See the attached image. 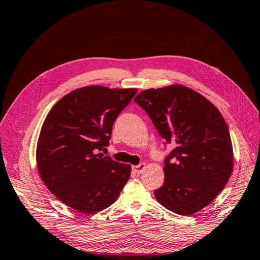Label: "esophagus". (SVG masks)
Here are the masks:
<instances>
[{"label":"esophagus","mask_w":260,"mask_h":260,"mask_svg":"<svg viewBox=\"0 0 260 260\" xmlns=\"http://www.w3.org/2000/svg\"><path fill=\"white\" fill-rule=\"evenodd\" d=\"M145 169H146V164H140L139 166H134V167H132V170H134L136 174H138V175L142 174V172L145 171Z\"/></svg>","instance_id":"esophagus-1"}]
</instances>
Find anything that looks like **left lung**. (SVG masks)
I'll list each match as a JSON object with an SVG mask.
<instances>
[{"instance_id":"obj_1","label":"left lung","mask_w":260,"mask_h":260,"mask_svg":"<svg viewBox=\"0 0 260 260\" xmlns=\"http://www.w3.org/2000/svg\"><path fill=\"white\" fill-rule=\"evenodd\" d=\"M135 102L175 147L165 159V182L154 190L155 199L182 216L204 209L234 169L232 139L221 113L198 92L179 84L142 91Z\"/></svg>"}]
</instances>
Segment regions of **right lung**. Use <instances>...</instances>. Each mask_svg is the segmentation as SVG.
<instances>
[{"label": "right lung", "instance_id": "right-lung-1", "mask_svg": "<svg viewBox=\"0 0 260 260\" xmlns=\"http://www.w3.org/2000/svg\"><path fill=\"white\" fill-rule=\"evenodd\" d=\"M137 91L84 86L51 109L39 136L37 165L45 186L63 204L94 213L118 199L131 167L96 152L109 146L113 122Z\"/></svg>", "mask_w": 260, "mask_h": 260}]
</instances>
